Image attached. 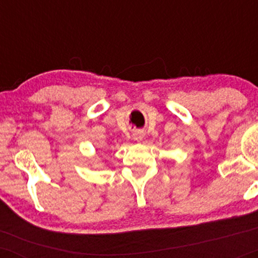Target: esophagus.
Masks as SVG:
<instances>
[{"label":"esophagus","instance_id":"1","mask_svg":"<svg viewBox=\"0 0 258 258\" xmlns=\"http://www.w3.org/2000/svg\"><path fill=\"white\" fill-rule=\"evenodd\" d=\"M133 138H135L136 141H142V138H143V135H142L141 132H136L135 135H133Z\"/></svg>","mask_w":258,"mask_h":258}]
</instances>
